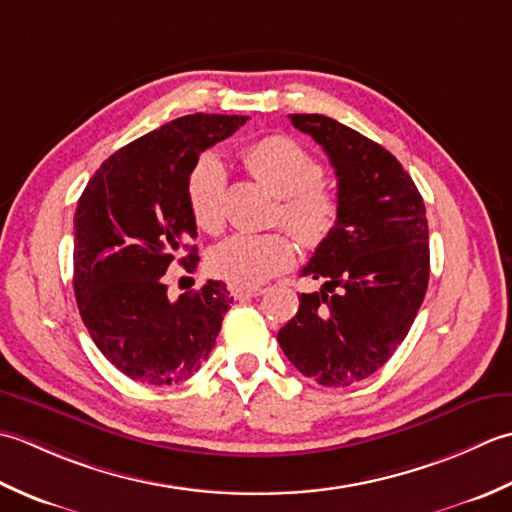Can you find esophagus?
Instances as JSON below:
<instances>
[{"mask_svg": "<svg viewBox=\"0 0 512 512\" xmlns=\"http://www.w3.org/2000/svg\"><path fill=\"white\" fill-rule=\"evenodd\" d=\"M263 294H265V289H260V287H232V296L236 300H249V298H258Z\"/></svg>", "mask_w": 512, "mask_h": 512, "instance_id": "34e87169", "label": "esophagus"}]
</instances>
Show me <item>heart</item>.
Returning <instances> with one entry per match:
<instances>
[{
	"mask_svg": "<svg viewBox=\"0 0 512 512\" xmlns=\"http://www.w3.org/2000/svg\"><path fill=\"white\" fill-rule=\"evenodd\" d=\"M247 170L280 196L278 221H283L305 247H318L338 221V198L320 181L322 168L300 143L271 134L243 152ZM225 165L203 156L187 176V205L194 223L207 234L225 227ZM296 260V243L287 232L238 234L216 245L210 271L234 287H258L283 274Z\"/></svg>",
	"mask_w": 512,
	"mask_h": 512,
	"instance_id": "obj_1",
	"label": "heart"
}]
</instances>
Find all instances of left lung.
Here are the masks:
<instances>
[{
	"label": "left lung",
	"mask_w": 512,
	"mask_h": 512,
	"mask_svg": "<svg viewBox=\"0 0 512 512\" xmlns=\"http://www.w3.org/2000/svg\"><path fill=\"white\" fill-rule=\"evenodd\" d=\"M329 156L338 179V221L302 276L322 280L300 294L278 331L294 367L322 387H349L400 347L429 285L424 201L382 145L325 114H289Z\"/></svg>",
	"instance_id": "8db88e82"
}]
</instances>
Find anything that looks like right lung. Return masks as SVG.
<instances>
[{"mask_svg":"<svg viewBox=\"0 0 512 512\" xmlns=\"http://www.w3.org/2000/svg\"><path fill=\"white\" fill-rule=\"evenodd\" d=\"M238 114H187L114 152L75 212V298L99 351L128 378L165 387L210 356L232 298L207 280L176 300L165 271H194L196 223L187 176L198 154L247 123Z\"/></svg>","mask_w":512,"mask_h":512,"instance_id":"right-lung-1","label":"right lung"}]
</instances>
